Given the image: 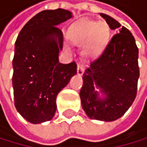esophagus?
Returning <instances> with one entry per match:
<instances>
[{"mask_svg": "<svg viewBox=\"0 0 147 147\" xmlns=\"http://www.w3.org/2000/svg\"><path fill=\"white\" fill-rule=\"evenodd\" d=\"M84 72H85V66H84L83 64H78L77 66V74L78 75H82L84 74Z\"/></svg>", "mask_w": 147, "mask_h": 147, "instance_id": "obj_1", "label": "esophagus"}]
</instances>
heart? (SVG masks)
<instances>
[{"label": "heart", "mask_w": 147, "mask_h": 147, "mask_svg": "<svg viewBox=\"0 0 147 147\" xmlns=\"http://www.w3.org/2000/svg\"><path fill=\"white\" fill-rule=\"evenodd\" d=\"M108 36V27L103 23L83 20L71 26L69 38L74 44L83 45L85 54L92 55L99 51Z\"/></svg>", "instance_id": "b5f03b06"}]
</instances>
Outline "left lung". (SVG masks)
Returning <instances> with one entry per match:
<instances>
[{
  "instance_id": "left-lung-1",
  "label": "left lung",
  "mask_w": 147,
  "mask_h": 147,
  "mask_svg": "<svg viewBox=\"0 0 147 147\" xmlns=\"http://www.w3.org/2000/svg\"><path fill=\"white\" fill-rule=\"evenodd\" d=\"M109 28L117 30L101 54L90 61L83 74L80 90L82 106L93 120L112 121L128 111L137 94L138 48L134 36L115 19L100 13ZM106 96L98 98L94 84Z\"/></svg>"
}]
</instances>
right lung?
Returning <instances> with one entry per match:
<instances>
[{"mask_svg": "<svg viewBox=\"0 0 147 147\" xmlns=\"http://www.w3.org/2000/svg\"><path fill=\"white\" fill-rule=\"evenodd\" d=\"M64 9L45 10L31 18L19 33L13 60L16 111L31 123L51 120L59 92L77 73L75 61L59 62L63 34L57 26L72 18Z\"/></svg>", "mask_w": 147, "mask_h": 147, "instance_id": "add662e5", "label": "right lung"}]
</instances>
